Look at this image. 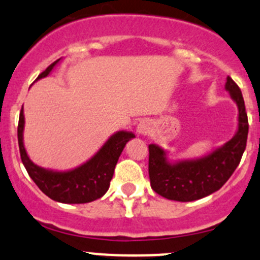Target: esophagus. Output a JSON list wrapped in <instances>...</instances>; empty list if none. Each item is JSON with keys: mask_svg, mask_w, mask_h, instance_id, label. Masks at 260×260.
Wrapping results in <instances>:
<instances>
[{"mask_svg": "<svg viewBox=\"0 0 260 260\" xmlns=\"http://www.w3.org/2000/svg\"><path fill=\"white\" fill-rule=\"evenodd\" d=\"M148 129H149V124L148 122H146V120L141 122L137 127V132L140 133V135H146V133L148 132Z\"/></svg>", "mask_w": 260, "mask_h": 260, "instance_id": "1", "label": "esophagus"}]
</instances>
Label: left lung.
<instances>
[{
    "label": "left lung",
    "mask_w": 260,
    "mask_h": 260,
    "mask_svg": "<svg viewBox=\"0 0 260 260\" xmlns=\"http://www.w3.org/2000/svg\"><path fill=\"white\" fill-rule=\"evenodd\" d=\"M225 89L238 106V129L225 145L199 158L170 161L167 151L149 145L148 174L154 192L169 200H199L219 190L239 165L248 138V115L239 86L230 77Z\"/></svg>",
    "instance_id": "1"
}]
</instances>
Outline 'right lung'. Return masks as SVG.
Segmentation results:
<instances>
[{
    "mask_svg": "<svg viewBox=\"0 0 260 260\" xmlns=\"http://www.w3.org/2000/svg\"><path fill=\"white\" fill-rule=\"evenodd\" d=\"M60 60L61 57L49 65L36 80L48 77ZM23 127L25 115L22 108L17 127L21 161L28 176L38 185V187L50 199L62 204H85L102 198L108 191L115 165L125 143L135 138L132 132L118 131L108 138V141L91 158L83 165L68 171H56L44 169L31 161L23 146Z\"/></svg>",
    "mask_w": 260,
    "mask_h": 260,
    "instance_id": "obj_1",
    "label": "right lung"
}]
</instances>
